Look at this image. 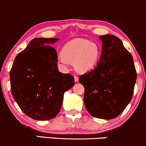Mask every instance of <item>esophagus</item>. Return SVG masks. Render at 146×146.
I'll return each instance as SVG.
<instances>
[{
    "instance_id": "34e87169",
    "label": "esophagus",
    "mask_w": 146,
    "mask_h": 146,
    "mask_svg": "<svg viewBox=\"0 0 146 146\" xmlns=\"http://www.w3.org/2000/svg\"><path fill=\"white\" fill-rule=\"evenodd\" d=\"M74 80H75V82H78V80H79V78L78 76H74Z\"/></svg>"
}]
</instances>
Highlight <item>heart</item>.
Segmentation results:
<instances>
[{
    "label": "heart",
    "instance_id": "heart-1",
    "mask_svg": "<svg viewBox=\"0 0 146 146\" xmlns=\"http://www.w3.org/2000/svg\"><path fill=\"white\" fill-rule=\"evenodd\" d=\"M100 56L101 50L97 43L85 38H75L64 45L58 60L65 67L73 62L77 71L85 73L95 67Z\"/></svg>",
    "mask_w": 146,
    "mask_h": 146
}]
</instances>
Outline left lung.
<instances>
[{"label": "left lung", "instance_id": "obj_1", "mask_svg": "<svg viewBox=\"0 0 146 146\" xmlns=\"http://www.w3.org/2000/svg\"><path fill=\"white\" fill-rule=\"evenodd\" d=\"M102 51L94 69L81 75L84 101L88 113L97 118L113 119L131 101L137 80L133 58L117 36H99Z\"/></svg>", "mask_w": 146, "mask_h": 146}]
</instances>
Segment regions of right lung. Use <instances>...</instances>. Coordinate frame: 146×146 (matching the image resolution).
I'll use <instances>...</instances> for the list:
<instances>
[{"instance_id":"obj_1","label":"right lung","mask_w":146,"mask_h":146,"mask_svg":"<svg viewBox=\"0 0 146 146\" xmlns=\"http://www.w3.org/2000/svg\"><path fill=\"white\" fill-rule=\"evenodd\" d=\"M59 38H35L17 54L10 71L13 97L26 115L36 120L55 117L64 92L74 86L71 75L57 66V53L50 45Z\"/></svg>"}]
</instances>
